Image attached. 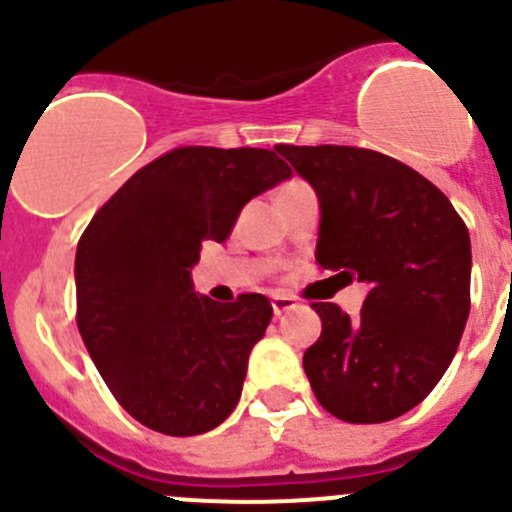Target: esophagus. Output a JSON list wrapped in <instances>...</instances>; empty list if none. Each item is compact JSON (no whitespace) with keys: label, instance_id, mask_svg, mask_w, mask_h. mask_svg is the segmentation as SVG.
Returning <instances> with one entry per match:
<instances>
[{"label":"esophagus","instance_id":"1","mask_svg":"<svg viewBox=\"0 0 512 512\" xmlns=\"http://www.w3.org/2000/svg\"><path fill=\"white\" fill-rule=\"evenodd\" d=\"M294 307H297V302L292 297H287V294H275L272 297V312H275V317H282V314H287Z\"/></svg>","mask_w":512,"mask_h":512}]
</instances>
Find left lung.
<instances>
[{
	"label": "left lung",
	"mask_w": 512,
	"mask_h": 512,
	"mask_svg": "<svg viewBox=\"0 0 512 512\" xmlns=\"http://www.w3.org/2000/svg\"><path fill=\"white\" fill-rule=\"evenodd\" d=\"M319 200V267L369 285L359 319L314 302L304 352L319 404L381 423L421 404L446 374L471 312V235L451 200L409 165L352 146H277Z\"/></svg>",
	"instance_id": "8db88e82"
}]
</instances>
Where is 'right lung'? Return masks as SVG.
I'll return each instance as SVG.
<instances>
[{"mask_svg": "<svg viewBox=\"0 0 512 512\" xmlns=\"http://www.w3.org/2000/svg\"><path fill=\"white\" fill-rule=\"evenodd\" d=\"M292 178L265 148H175L143 165L76 247V322L118 404L165 436L213 431L235 411L272 304H218L193 289L205 240L225 242L240 210Z\"/></svg>", "mask_w": 512, "mask_h": 512, "instance_id": "1", "label": "right lung"}]
</instances>
